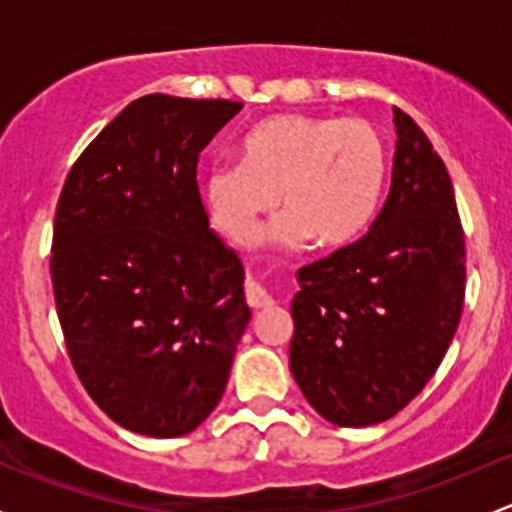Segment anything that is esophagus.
I'll use <instances>...</instances> for the list:
<instances>
[{
    "label": "esophagus",
    "instance_id": "obj_1",
    "mask_svg": "<svg viewBox=\"0 0 512 512\" xmlns=\"http://www.w3.org/2000/svg\"><path fill=\"white\" fill-rule=\"evenodd\" d=\"M247 304H250L252 309H267L275 304V299H272V294L267 292L265 287H260L257 282H247Z\"/></svg>",
    "mask_w": 512,
    "mask_h": 512
}]
</instances>
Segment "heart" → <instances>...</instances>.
<instances>
[{"mask_svg":"<svg viewBox=\"0 0 512 512\" xmlns=\"http://www.w3.org/2000/svg\"><path fill=\"white\" fill-rule=\"evenodd\" d=\"M384 180V141L371 123L287 113L247 131L240 163L205 170L203 203L227 240L250 245L280 195L287 213L272 232L275 242L299 247L312 237L342 247L371 223Z\"/></svg>","mask_w":512,"mask_h":512,"instance_id":"heart-1","label":"heart"}]
</instances>
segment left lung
<instances>
[{"label":"left lung","mask_w":512,"mask_h":512,"mask_svg":"<svg viewBox=\"0 0 512 512\" xmlns=\"http://www.w3.org/2000/svg\"><path fill=\"white\" fill-rule=\"evenodd\" d=\"M391 188L369 232L297 272L289 369L329 423L396 416L436 374L466 297V235L451 175L394 108Z\"/></svg>","instance_id":"left-lung-1"}]
</instances>
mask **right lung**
<instances>
[{
	"label": "right lung",
	"mask_w": 512,
	"mask_h": 512,
	"mask_svg": "<svg viewBox=\"0 0 512 512\" xmlns=\"http://www.w3.org/2000/svg\"><path fill=\"white\" fill-rule=\"evenodd\" d=\"M240 108L136 98L61 188L51 285L66 352L98 409L133 433L198 428L252 317L240 257L210 230L198 190L200 151Z\"/></svg>",
	"instance_id": "right-lung-1"
}]
</instances>
